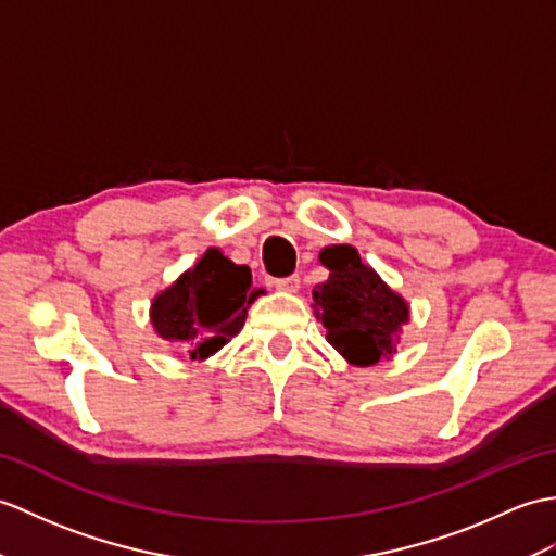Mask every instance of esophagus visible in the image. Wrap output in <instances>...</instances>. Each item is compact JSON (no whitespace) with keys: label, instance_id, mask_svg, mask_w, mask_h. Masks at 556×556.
Listing matches in <instances>:
<instances>
[{"label":"esophagus","instance_id":"esophagus-1","mask_svg":"<svg viewBox=\"0 0 556 556\" xmlns=\"http://www.w3.org/2000/svg\"><path fill=\"white\" fill-rule=\"evenodd\" d=\"M275 289L279 291H287V293H295L301 289V277L299 275H291V277H281V279H275Z\"/></svg>","mask_w":556,"mask_h":556}]
</instances>
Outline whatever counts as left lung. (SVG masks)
Here are the masks:
<instances>
[{
    "label": "left lung",
    "mask_w": 556,
    "mask_h": 556,
    "mask_svg": "<svg viewBox=\"0 0 556 556\" xmlns=\"http://www.w3.org/2000/svg\"><path fill=\"white\" fill-rule=\"evenodd\" d=\"M329 279L313 291L317 319L327 341L348 363L369 367L395 353L400 327L407 325L409 307L353 247H329L319 253Z\"/></svg>",
    "instance_id": "1"
}]
</instances>
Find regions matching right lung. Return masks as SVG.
Masks as SVG:
<instances>
[{
	"label": "right lung",
	"instance_id": "obj_1",
	"mask_svg": "<svg viewBox=\"0 0 556 556\" xmlns=\"http://www.w3.org/2000/svg\"><path fill=\"white\" fill-rule=\"evenodd\" d=\"M251 269L208 249L201 261L151 303V325L163 341L185 343L191 359L217 353L247 321V307L263 289H251Z\"/></svg>",
	"mask_w": 556,
	"mask_h": 556
}]
</instances>
